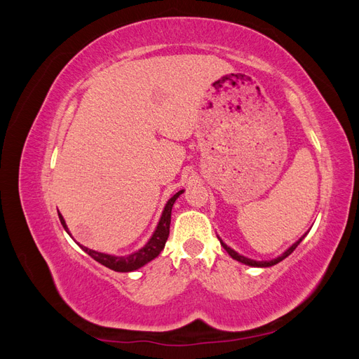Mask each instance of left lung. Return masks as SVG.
<instances>
[{
    "instance_id": "left-lung-1",
    "label": "left lung",
    "mask_w": 359,
    "mask_h": 359,
    "mask_svg": "<svg viewBox=\"0 0 359 359\" xmlns=\"http://www.w3.org/2000/svg\"><path fill=\"white\" fill-rule=\"evenodd\" d=\"M307 235V233H306ZM306 235H302L301 238H299V240L295 243V244H292L287 250H286V252L283 253V255H281V256H278V257H276V259H273V260H253V259H248V257H245V256H243V255H240V253H236L235 252V250H232L231 247H227L222 240H220V238H219V240H220V244L223 245V248L226 250V252L227 253H229V256L232 257V259H235V260H238V262H241V264H244V265H248V266H257V268H266V266H273V265H276V264H278V262H281V260H283V259H286L292 252H293V250H295L298 245H299V243L304 240V236H306Z\"/></svg>"
}]
</instances>
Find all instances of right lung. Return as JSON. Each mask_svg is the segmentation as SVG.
Instances as JSON below:
<instances>
[{
    "instance_id": "add662e5",
    "label": "right lung",
    "mask_w": 359,
    "mask_h": 359,
    "mask_svg": "<svg viewBox=\"0 0 359 359\" xmlns=\"http://www.w3.org/2000/svg\"><path fill=\"white\" fill-rule=\"evenodd\" d=\"M182 193H184V190H180L178 193L173 194V196L168 201L153 236H151L149 241L142 248L137 250V252H135L132 255H126V256H114V255H106V253L95 252V250L83 247L79 243H78V245L83 250L85 253H88L94 260H97V262L104 265L106 268L116 271V273H130V271L139 269L140 266H144L148 262H151L153 259H156L160 255L161 250L165 248V244H166L168 236H169L172 206H173V203H175V201L180 198V194H182ZM58 217H60V222H61L62 227L70 235L69 227L66 224V220H64V217L60 212H58Z\"/></svg>"
}]
</instances>
